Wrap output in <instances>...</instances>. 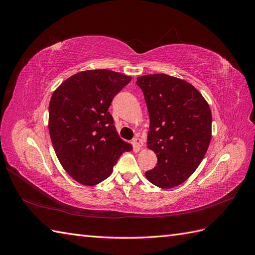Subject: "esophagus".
<instances>
[{"label":"esophagus","mask_w":255,"mask_h":255,"mask_svg":"<svg viewBox=\"0 0 255 255\" xmlns=\"http://www.w3.org/2000/svg\"><path fill=\"white\" fill-rule=\"evenodd\" d=\"M133 144L135 146V149L139 150V149H141L142 146H143V141H142V139H140V138H134V139H133Z\"/></svg>","instance_id":"esophagus-1"}]
</instances>
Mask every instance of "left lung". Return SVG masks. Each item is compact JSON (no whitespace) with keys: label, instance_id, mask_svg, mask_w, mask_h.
<instances>
[{"label":"left lung","instance_id":"1","mask_svg":"<svg viewBox=\"0 0 255 255\" xmlns=\"http://www.w3.org/2000/svg\"><path fill=\"white\" fill-rule=\"evenodd\" d=\"M150 116L146 145L157 165L145 176L159 188L186 181L201 164L212 138V112L197 88L168 74L138 76Z\"/></svg>","mask_w":255,"mask_h":255}]
</instances>
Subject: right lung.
<instances>
[{"label": "right lung", "mask_w": 255, "mask_h": 255, "mask_svg": "<svg viewBox=\"0 0 255 255\" xmlns=\"http://www.w3.org/2000/svg\"><path fill=\"white\" fill-rule=\"evenodd\" d=\"M132 78L106 69L76 73L53 92L49 132L54 151L76 182L94 186L109 177L123 152L133 149L119 137L112 100Z\"/></svg>", "instance_id": "add662e5"}]
</instances>
